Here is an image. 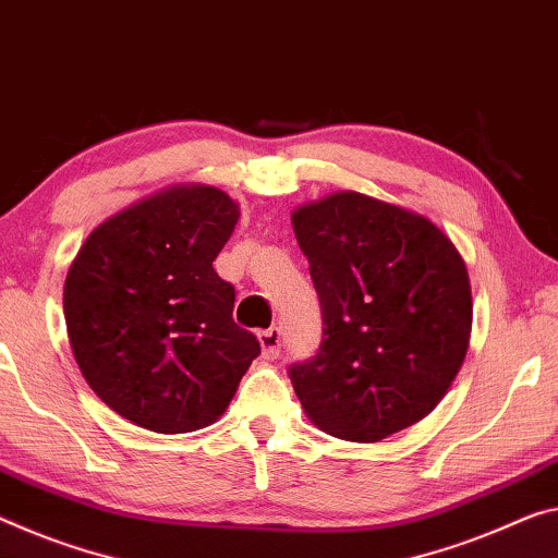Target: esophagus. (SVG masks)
Returning a JSON list of instances; mask_svg holds the SVG:
<instances>
[{
    "mask_svg": "<svg viewBox=\"0 0 558 558\" xmlns=\"http://www.w3.org/2000/svg\"><path fill=\"white\" fill-rule=\"evenodd\" d=\"M260 338V348H263V357L265 360H278L280 355V327H268V330L258 332Z\"/></svg>",
    "mask_w": 558,
    "mask_h": 558,
    "instance_id": "1",
    "label": "esophagus"
}]
</instances>
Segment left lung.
<instances>
[{
  "mask_svg": "<svg viewBox=\"0 0 558 558\" xmlns=\"http://www.w3.org/2000/svg\"><path fill=\"white\" fill-rule=\"evenodd\" d=\"M323 307L317 355L290 365L307 417L379 441L435 410L462 367L472 288L454 243L420 214L340 191L293 210Z\"/></svg>",
  "mask_w": 558,
  "mask_h": 558,
  "instance_id": "8db88e82",
  "label": "left lung"
}]
</instances>
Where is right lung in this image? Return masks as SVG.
<instances>
[{
    "instance_id": "add662e5",
    "label": "right lung",
    "mask_w": 558,
    "mask_h": 558,
    "mask_svg": "<svg viewBox=\"0 0 558 558\" xmlns=\"http://www.w3.org/2000/svg\"><path fill=\"white\" fill-rule=\"evenodd\" d=\"M214 185H171L104 220L64 282L76 365L101 402L158 435L214 424L260 355L214 260L238 223Z\"/></svg>"
}]
</instances>
